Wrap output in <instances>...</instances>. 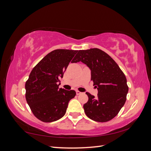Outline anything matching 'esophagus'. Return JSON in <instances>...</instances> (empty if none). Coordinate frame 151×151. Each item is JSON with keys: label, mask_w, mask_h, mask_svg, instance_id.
I'll use <instances>...</instances> for the list:
<instances>
[{"label": "esophagus", "mask_w": 151, "mask_h": 151, "mask_svg": "<svg viewBox=\"0 0 151 151\" xmlns=\"http://www.w3.org/2000/svg\"><path fill=\"white\" fill-rule=\"evenodd\" d=\"M76 94H77V95H79V94H82V93H81V92H80V91H76Z\"/></svg>", "instance_id": "obj_1"}]
</instances>
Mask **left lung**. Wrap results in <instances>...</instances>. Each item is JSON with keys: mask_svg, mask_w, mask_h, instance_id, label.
<instances>
[{"mask_svg": "<svg viewBox=\"0 0 151 151\" xmlns=\"http://www.w3.org/2000/svg\"><path fill=\"white\" fill-rule=\"evenodd\" d=\"M81 61L91 71V80L98 89V97L89 93L83 105L87 117L99 122L112 120L126 101L129 87L123 71L106 52L98 48L80 50L72 63Z\"/></svg>", "mask_w": 151, "mask_h": 151, "instance_id": "obj_1", "label": "left lung"}]
</instances>
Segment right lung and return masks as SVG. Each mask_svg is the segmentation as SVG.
Instances as JSON below:
<instances>
[{
  "label": "right lung",
  "mask_w": 151,
  "mask_h": 151,
  "mask_svg": "<svg viewBox=\"0 0 151 151\" xmlns=\"http://www.w3.org/2000/svg\"><path fill=\"white\" fill-rule=\"evenodd\" d=\"M77 50H55L35 66L26 82V99L33 114L44 122L64 116L74 90L58 88L60 79Z\"/></svg>",
  "instance_id": "obj_1"
}]
</instances>
